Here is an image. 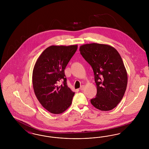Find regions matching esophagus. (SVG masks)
I'll return each mask as SVG.
<instances>
[{
	"instance_id": "esophagus-1",
	"label": "esophagus",
	"mask_w": 149,
	"mask_h": 149,
	"mask_svg": "<svg viewBox=\"0 0 149 149\" xmlns=\"http://www.w3.org/2000/svg\"><path fill=\"white\" fill-rule=\"evenodd\" d=\"M84 89V85H81L80 88V91H83Z\"/></svg>"
}]
</instances>
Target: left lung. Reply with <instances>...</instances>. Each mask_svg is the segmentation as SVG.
Here are the masks:
<instances>
[{
	"label": "left lung",
	"instance_id": "obj_1",
	"mask_svg": "<svg viewBox=\"0 0 149 149\" xmlns=\"http://www.w3.org/2000/svg\"><path fill=\"white\" fill-rule=\"evenodd\" d=\"M79 51L94 71L97 92L91 103L100 111L113 109L122 99L127 85V74L120 55L109 45L96 43L83 45Z\"/></svg>",
	"mask_w": 149,
	"mask_h": 149
}]
</instances>
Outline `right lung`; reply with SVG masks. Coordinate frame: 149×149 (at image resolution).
Masks as SVG:
<instances>
[{"instance_id":"obj_1","label":"right lung","mask_w":149,"mask_h":149,"mask_svg":"<svg viewBox=\"0 0 149 149\" xmlns=\"http://www.w3.org/2000/svg\"><path fill=\"white\" fill-rule=\"evenodd\" d=\"M78 45L51 46L36 62L32 74L33 90L41 104L50 113L60 114L72 103L75 93L68 86L65 69ZM63 81V84H58Z\"/></svg>"}]
</instances>
